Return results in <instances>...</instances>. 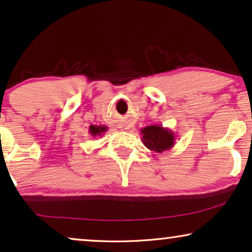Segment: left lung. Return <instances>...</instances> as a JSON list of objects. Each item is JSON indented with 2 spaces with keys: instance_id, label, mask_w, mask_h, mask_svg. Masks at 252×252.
<instances>
[{
  "instance_id": "obj_1",
  "label": "left lung",
  "mask_w": 252,
  "mask_h": 252,
  "mask_svg": "<svg viewBox=\"0 0 252 252\" xmlns=\"http://www.w3.org/2000/svg\"><path fill=\"white\" fill-rule=\"evenodd\" d=\"M142 142L148 149L158 154L170 150L175 143L174 133L161 125H150L141 128Z\"/></svg>"
}]
</instances>
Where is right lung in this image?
<instances>
[{
    "label": "right lung",
    "instance_id": "obj_1",
    "mask_svg": "<svg viewBox=\"0 0 252 252\" xmlns=\"http://www.w3.org/2000/svg\"><path fill=\"white\" fill-rule=\"evenodd\" d=\"M106 130H108V127L104 125H91L89 126L88 132L93 137H96V136L101 137L102 135H104Z\"/></svg>",
    "mask_w": 252,
    "mask_h": 252
}]
</instances>
